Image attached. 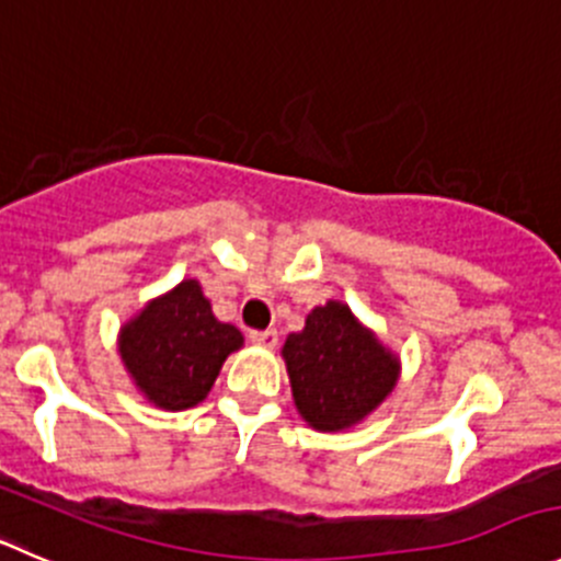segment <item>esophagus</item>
<instances>
[{"mask_svg":"<svg viewBox=\"0 0 561 561\" xmlns=\"http://www.w3.org/2000/svg\"><path fill=\"white\" fill-rule=\"evenodd\" d=\"M255 346H264V350H272L277 344V333L275 330H250L248 335Z\"/></svg>","mask_w":561,"mask_h":561,"instance_id":"obj_1","label":"esophagus"}]
</instances>
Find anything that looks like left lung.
<instances>
[{
	"mask_svg": "<svg viewBox=\"0 0 561 561\" xmlns=\"http://www.w3.org/2000/svg\"><path fill=\"white\" fill-rule=\"evenodd\" d=\"M291 399L311 430L346 432L369 419L397 388L402 360L341 300L306 317L300 333L284 341Z\"/></svg>",
	"mask_w": 561,
	"mask_h": 561,
	"instance_id": "left-lung-1",
	"label": "left lung"
}]
</instances>
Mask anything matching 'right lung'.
<instances>
[{"label": "right lung", "instance_id": "add662e5", "mask_svg": "<svg viewBox=\"0 0 561 561\" xmlns=\"http://www.w3.org/2000/svg\"><path fill=\"white\" fill-rule=\"evenodd\" d=\"M244 339L211 311L201 280L186 277L148 300L117 333V355L140 397L159 410L195 408Z\"/></svg>", "mask_w": 561, "mask_h": 561}]
</instances>
